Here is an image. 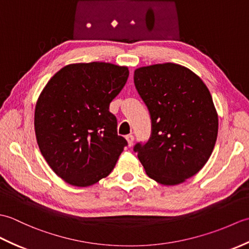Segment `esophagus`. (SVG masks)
Segmentation results:
<instances>
[{
    "label": "esophagus",
    "instance_id": "34e87169",
    "mask_svg": "<svg viewBox=\"0 0 249 249\" xmlns=\"http://www.w3.org/2000/svg\"><path fill=\"white\" fill-rule=\"evenodd\" d=\"M126 138V140H127V143H128V146H131L133 145V143H134V140H135V138H134V136L133 135H127L125 137Z\"/></svg>",
    "mask_w": 249,
    "mask_h": 249
}]
</instances>
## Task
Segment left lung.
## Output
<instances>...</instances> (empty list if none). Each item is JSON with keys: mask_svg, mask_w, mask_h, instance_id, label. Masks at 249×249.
<instances>
[{"mask_svg": "<svg viewBox=\"0 0 249 249\" xmlns=\"http://www.w3.org/2000/svg\"><path fill=\"white\" fill-rule=\"evenodd\" d=\"M134 82L150 111L152 133L134 151L147 176L178 185L209 160L218 133V115L209 89L187 67L163 63L137 68Z\"/></svg>", "mask_w": 249, "mask_h": 249, "instance_id": "obj_1", "label": "left lung"}]
</instances>
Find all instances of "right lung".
I'll return each mask as SVG.
<instances>
[{"instance_id": "add662e5", "label": "right lung", "mask_w": 249, "mask_h": 249, "mask_svg": "<svg viewBox=\"0 0 249 249\" xmlns=\"http://www.w3.org/2000/svg\"><path fill=\"white\" fill-rule=\"evenodd\" d=\"M128 68L105 62L66 65L46 84L35 106L37 144L68 184L87 187L108 177L127 145L118 135L110 103Z\"/></svg>"}]
</instances>
